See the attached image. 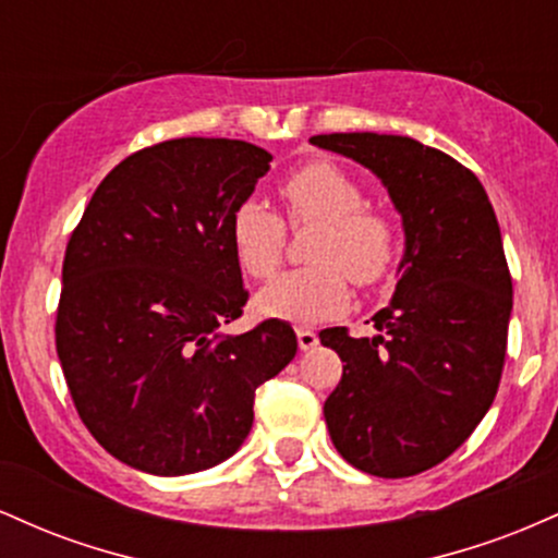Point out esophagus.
<instances>
[{
  "instance_id": "1",
  "label": "esophagus",
  "mask_w": 558,
  "mask_h": 558,
  "mask_svg": "<svg viewBox=\"0 0 558 558\" xmlns=\"http://www.w3.org/2000/svg\"><path fill=\"white\" fill-rule=\"evenodd\" d=\"M296 338H299V349H301V351L315 349V345L319 343L317 332L312 330V328H296Z\"/></svg>"
}]
</instances>
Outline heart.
<instances>
[{
	"label": "heart",
	"mask_w": 558,
	"mask_h": 558,
	"mask_svg": "<svg viewBox=\"0 0 558 558\" xmlns=\"http://www.w3.org/2000/svg\"><path fill=\"white\" fill-rule=\"evenodd\" d=\"M280 196L293 226L323 222L310 252L317 265L280 275L262 288V315L319 323L349 306V278L373 286L393 267L399 228L386 213L364 207L362 185L349 172L330 162L304 165L280 183ZM230 241L243 270L267 280L283 262L286 226L257 198H246L230 217Z\"/></svg>",
	"instance_id": "1"
}]
</instances>
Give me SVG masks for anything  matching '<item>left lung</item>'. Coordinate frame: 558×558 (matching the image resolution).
Wrapping results in <instances>:
<instances>
[{
    "label": "left lung",
    "instance_id": "1",
    "mask_svg": "<svg viewBox=\"0 0 558 558\" xmlns=\"http://www.w3.org/2000/svg\"><path fill=\"white\" fill-rule=\"evenodd\" d=\"M336 151L386 185L403 257L373 338L319 332L343 362L325 401L338 453L377 477H409L451 457L496 399L511 317L501 228L475 172L409 136L328 133Z\"/></svg>",
    "mask_w": 558,
    "mask_h": 558
}]
</instances>
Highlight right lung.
I'll return each mask as SVG.
<instances>
[{
	"mask_svg": "<svg viewBox=\"0 0 558 558\" xmlns=\"http://www.w3.org/2000/svg\"><path fill=\"white\" fill-rule=\"evenodd\" d=\"M272 155L235 138H172L125 157L68 241L57 356L83 425L159 477L239 451L254 393L296 356L283 319L230 336L248 293L230 217Z\"/></svg>",
	"mask_w": 558,
	"mask_h": 558,
	"instance_id": "right-lung-1",
	"label": "right lung"
}]
</instances>
